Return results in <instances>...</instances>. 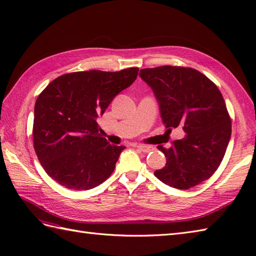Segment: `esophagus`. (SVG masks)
<instances>
[{
	"label": "esophagus",
	"mask_w": 256,
	"mask_h": 256,
	"mask_svg": "<svg viewBox=\"0 0 256 256\" xmlns=\"http://www.w3.org/2000/svg\"><path fill=\"white\" fill-rule=\"evenodd\" d=\"M138 150H141L143 152H152L154 148L152 146H148V145H144V144H140V145H138L136 146Z\"/></svg>",
	"instance_id": "1"
}]
</instances>
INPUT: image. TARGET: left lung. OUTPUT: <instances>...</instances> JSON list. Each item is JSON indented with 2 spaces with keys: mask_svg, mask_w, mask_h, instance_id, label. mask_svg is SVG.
Segmentation results:
<instances>
[{
  "mask_svg": "<svg viewBox=\"0 0 256 256\" xmlns=\"http://www.w3.org/2000/svg\"><path fill=\"white\" fill-rule=\"evenodd\" d=\"M140 76L154 92L168 130L182 126L187 134L170 148L158 146L166 164L154 174L170 187L193 188L216 171L230 142L232 122L221 92L189 67L145 68Z\"/></svg>",
  "mask_w": 256,
  "mask_h": 256,
  "instance_id": "obj_1",
  "label": "left lung"
}]
</instances>
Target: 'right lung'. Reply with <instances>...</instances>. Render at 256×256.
Segmentation results:
<instances>
[{"mask_svg":"<svg viewBox=\"0 0 256 256\" xmlns=\"http://www.w3.org/2000/svg\"><path fill=\"white\" fill-rule=\"evenodd\" d=\"M138 72V67H131L65 74L40 92L34 109V150L53 180L81 191L111 176L125 146L108 143L96 120Z\"/></svg>","mask_w":256,"mask_h":256,"instance_id":"add662e5","label":"right lung"}]
</instances>
